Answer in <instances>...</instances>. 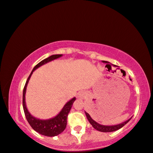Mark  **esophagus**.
I'll return each instance as SVG.
<instances>
[{"instance_id":"34e87169","label":"esophagus","mask_w":153,"mask_h":153,"mask_svg":"<svg viewBox=\"0 0 153 153\" xmlns=\"http://www.w3.org/2000/svg\"><path fill=\"white\" fill-rule=\"evenodd\" d=\"M85 95L84 93H79V95H78L79 98L83 99V98H85Z\"/></svg>"}]
</instances>
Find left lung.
<instances>
[{"label": "left lung", "mask_w": 153, "mask_h": 153, "mask_svg": "<svg viewBox=\"0 0 153 153\" xmlns=\"http://www.w3.org/2000/svg\"><path fill=\"white\" fill-rule=\"evenodd\" d=\"M102 62H104V63L108 64V65H108V64L110 63V62H109L105 61V60H102ZM113 65L115 66V65ZM85 113L86 117H87V118L88 120V121L90 122V123H91V124L92 125V126H93L95 130H98V131H100V132H113V131H115V130L120 129V128H123V127L125 125L127 124V123L129 122V121L132 118V117H131L130 119H128V120L125 121V122L121 123H120V124H117V125H114V126H103V125L99 124L98 123L95 122L94 120H93L91 117V115H90L88 113H86L85 111Z\"/></svg>", "instance_id": "1"}]
</instances>
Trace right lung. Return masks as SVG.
I'll list each match as a JSON object with an SVG mask.
<instances>
[{"instance_id": "add662e5", "label": "right lung", "mask_w": 153, "mask_h": 153, "mask_svg": "<svg viewBox=\"0 0 153 153\" xmlns=\"http://www.w3.org/2000/svg\"><path fill=\"white\" fill-rule=\"evenodd\" d=\"M62 56V54H57L53 55V56L48 57V58L44 59V60L40 61L39 63L37 64L33 69L32 72L29 75L26 82H25V87L23 89V106L24 113H25V117H26L27 122H28L30 126L32 127V128L38 133L41 134L43 135L48 136V137H54L60 134L61 132L65 129L66 126H67V118L68 115L70 110H71L72 105L73 102L75 100V97H74L70 100L68 102H66L62 110L58 115L52 118L46 119V120H41L39 118H36L34 116H33L31 114L29 113V111L27 109L26 104H25V93H26V88L27 83H28L29 80H30L31 75H32L33 71H36L37 68L42 66L44 64L49 62L52 60L57 59Z\"/></svg>"}]
</instances>
